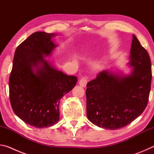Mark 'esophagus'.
I'll list each match as a JSON object with an SVG mask.
<instances>
[{
  "label": "esophagus",
  "mask_w": 154,
  "mask_h": 154,
  "mask_svg": "<svg viewBox=\"0 0 154 154\" xmlns=\"http://www.w3.org/2000/svg\"><path fill=\"white\" fill-rule=\"evenodd\" d=\"M87 82H88L87 79H85V78H82V79L79 80V84L80 86H82L83 88H85V86H86Z\"/></svg>",
  "instance_id": "1"
}]
</instances>
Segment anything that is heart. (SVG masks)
Returning a JSON list of instances; mask_svg holds the SVG:
<instances>
[{"label": "heart", "instance_id": "1", "mask_svg": "<svg viewBox=\"0 0 154 154\" xmlns=\"http://www.w3.org/2000/svg\"><path fill=\"white\" fill-rule=\"evenodd\" d=\"M95 67H96V69H98V68L100 67V65H99V64H96Z\"/></svg>", "mask_w": 154, "mask_h": 154}]
</instances>
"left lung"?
<instances>
[{"instance_id": "1", "label": "left lung", "mask_w": 154, "mask_h": 154, "mask_svg": "<svg viewBox=\"0 0 154 154\" xmlns=\"http://www.w3.org/2000/svg\"><path fill=\"white\" fill-rule=\"evenodd\" d=\"M129 75L105 70L87 83L88 119L96 126L117 130L137 119L147 106L151 90L149 54L132 35Z\"/></svg>"}]
</instances>
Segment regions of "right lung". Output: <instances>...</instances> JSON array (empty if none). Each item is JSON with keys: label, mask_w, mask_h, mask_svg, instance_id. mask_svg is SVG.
I'll return each mask as SVG.
<instances>
[{"label": "right lung", "mask_w": 154, "mask_h": 154, "mask_svg": "<svg viewBox=\"0 0 154 154\" xmlns=\"http://www.w3.org/2000/svg\"><path fill=\"white\" fill-rule=\"evenodd\" d=\"M56 35L36 32L15 50L9 88L11 107L26 124L38 128L52 126L59 121L60 99L77 82L55 69L44 58L57 46Z\"/></svg>", "instance_id": "right-lung-1"}]
</instances>
